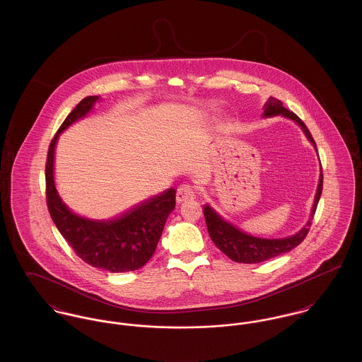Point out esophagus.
<instances>
[{"mask_svg":"<svg viewBox=\"0 0 362 362\" xmlns=\"http://www.w3.org/2000/svg\"><path fill=\"white\" fill-rule=\"evenodd\" d=\"M195 198V191L189 186V185H182L179 186L177 192H176V202L177 204H182V202H186L189 199H194Z\"/></svg>","mask_w":362,"mask_h":362,"instance_id":"1","label":"esophagus"}]
</instances>
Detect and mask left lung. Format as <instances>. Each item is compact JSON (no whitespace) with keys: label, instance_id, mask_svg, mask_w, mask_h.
Instances as JSON below:
<instances>
[{"label":"left lung","instance_id":"obj_1","mask_svg":"<svg viewBox=\"0 0 362 362\" xmlns=\"http://www.w3.org/2000/svg\"><path fill=\"white\" fill-rule=\"evenodd\" d=\"M278 115L297 123L301 127L305 137L308 138L312 146L315 148V151L317 152L316 144L310 136V130L304 124V122L301 121L296 114L286 110L278 99L269 98V100L263 105L262 117L272 118V117H278ZM322 189H323V173H322V167H320L319 183H317L315 199H313L312 209H310V218L305 225L292 236L279 238V239H267V238L252 236V235L241 230L240 228L235 226L232 223L226 221L213 207L206 204L204 206V216H205V221H206L209 236L217 245V248H220L228 258H230L235 262H239V263H259V262H264L267 259L276 258L278 255L286 254V252L292 251L294 247H297L301 241L305 239L310 223H312V218H313V214H315L316 207L319 204L320 195H322Z\"/></svg>","mask_w":362,"mask_h":362}]
</instances>
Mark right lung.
<instances>
[{"label":"right lung","mask_w":362,"mask_h":362,"mask_svg":"<svg viewBox=\"0 0 362 362\" xmlns=\"http://www.w3.org/2000/svg\"><path fill=\"white\" fill-rule=\"evenodd\" d=\"M100 96H88L70 112L50 144L46 164L47 207L52 221L76 254L88 264L110 273L134 272L155 254L168 216L175 209L176 189H167L119 216L93 220L70 210L54 179L55 146L59 136L93 110Z\"/></svg>","instance_id":"obj_1"}]
</instances>
